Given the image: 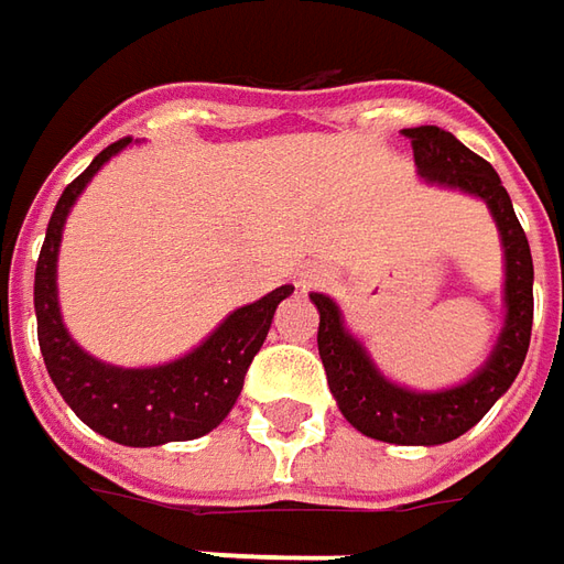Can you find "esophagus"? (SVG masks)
I'll list each match as a JSON object with an SVG mask.
<instances>
[{"label": "esophagus", "instance_id": "esophagus-1", "mask_svg": "<svg viewBox=\"0 0 564 564\" xmlns=\"http://www.w3.org/2000/svg\"><path fill=\"white\" fill-rule=\"evenodd\" d=\"M312 281H314L312 274H305V278H302V281H299V283H302V286H312Z\"/></svg>", "mask_w": 564, "mask_h": 564}]
</instances>
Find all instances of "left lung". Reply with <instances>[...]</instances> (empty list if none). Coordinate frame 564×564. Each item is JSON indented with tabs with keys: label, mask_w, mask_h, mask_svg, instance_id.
Segmentation results:
<instances>
[{
	"label": "left lung",
	"mask_w": 564,
	"mask_h": 564,
	"mask_svg": "<svg viewBox=\"0 0 564 564\" xmlns=\"http://www.w3.org/2000/svg\"><path fill=\"white\" fill-rule=\"evenodd\" d=\"M413 144V163L426 185L463 191L491 209L503 247V327L491 355L473 377L451 389L416 392L386 377L361 339L346 327L343 308L324 293H312L321 314L317 351L330 392L351 426L367 438L389 444H444L459 438L491 411L522 370L534 321V262L512 200L491 163L438 126L404 129Z\"/></svg>",
	"instance_id": "8db88e82"
}]
</instances>
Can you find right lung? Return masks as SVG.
<instances>
[{
    "mask_svg": "<svg viewBox=\"0 0 564 564\" xmlns=\"http://www.w3.org/2000/svg\"><path fill=\"white\" fill-rule=\"evenodd\" d=\"M129 144L132 138H120L117 144L105 148L91 160L89 170L64 187L36 262L33 305L45 370L70 411L110 442L126 447H156L200 438L231 413L252 358L271 330V317L283 299L293 296V283H283L268 296L234 308L200 346L175 361L117 367L89 355L67 333L61 317L57 252L73 203L79 200V194L107 160Z\"/></svg>",
    "mask_w": 564,
    "mask_h": 564,
    "instance_id": "obj_1",
    "label": "right lung"
}]
</instances>
